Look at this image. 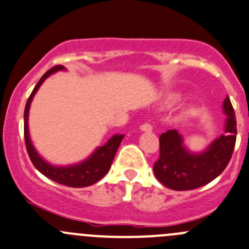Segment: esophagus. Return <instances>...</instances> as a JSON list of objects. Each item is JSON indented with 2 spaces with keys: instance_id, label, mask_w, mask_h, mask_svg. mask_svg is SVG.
Listing matches in <instances>:
<instances>
[{
  "instance_id": "34e87169",
  "label": "esophagus",
  "mask_w": 249,
  "mask_h": 249,
  "mask_svg": "<svg viewBox=\"0 0 249 249\" xmlns=\"http://www.w3.org/2000/svg\"><path fill=\"white\" fill-rule=\"evenodd\" d=\"M140 129L142 130V131H146V132H151L152 130H153V126H152L151 123H143V124L140 126Z\"/></svg>"
}]
</instances>
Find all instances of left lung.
Segmentation results:
<instances>
[{
  "label": "left lung",
  "instance_id": "1",
  "mask_svg": "<svg viewBox=\"0 0 249 249\" xmlns=\"http://www.w3.org/2000/svg\"><path fill=\"white\" fill-rule=\"evenodd\" d=\"M228 114L226 134L221 135L201 154H192L182 146V139L175 130H168L159 137V158L154 161L157 180L175 191L195 190L218 178L228 166L236 143L235 110L230 98L224 101Z\"/></svg>",
  "mask_w": 249,
  "mask_h": 249
}]
</instances>
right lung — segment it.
<instances>
[{
	"label": "right lung",
	"mask_w": 249,
	"mask_h": 249,
	"mask_svg": "<svg viewBox=\"0 0 249 249\" xmlns=\"http://www.w3.org/2000/svg\"><path fill=\"white\" fill-rule=\"evenodd\" d=\"M62 69H64L63 66H54L53 68H51L50 71H46L42 75V78H41L40 80H38V83L36 84L31 95L29 96L28 102H26L25 106V110H24V140H25V147L34 166H35L41 174L47 176L48 178L60 183V185L68 186V187H86V186L96 183L108 173L124 135H113V136L108 140L107 143L102 147H98V148L96 149L95 153H93L88 160L83 161V163L80 164H76V165L63 166V168H62V166H52L51 164L46 163V161L38 156L37 152L34 148L33 143H31L30 136H29V108H30V103L31 101H33L34 95H35L36 91L38 90V88H40L41 84L43 83V80H45L47 76H50L52 73H54V71H62Z\"/></svg>",
	"instance_id": "add662e5"
}]
</instances>
